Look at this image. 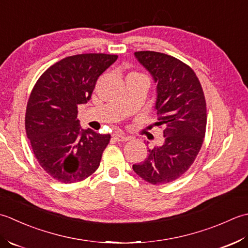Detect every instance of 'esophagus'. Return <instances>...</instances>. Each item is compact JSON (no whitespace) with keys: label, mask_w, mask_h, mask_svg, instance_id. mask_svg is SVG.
Instances as JSON below:
<instances>
[{"label":"esophagus","mask_w":248,"mask_h":248,"mask_svg":"<svg viewBox=\"0 0 248 248\" xmlns=\"http://www.w3.org/2000/svg\"><path fill=\"white\" fill-rule=\"evenodd\" d=\"M113 139L119 141V142H126V141H128L130 139V136L117 133V134H113Z\"/></svg>","instance_id":"esophagus-1"}]
</instances>
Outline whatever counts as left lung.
Segmentation results:
<instances>
[{
	"label": "left lung",
	"mask_w": 248,
	"mask_h": 248,
	"mask_svg": "<svg viewBox=\"0 0 248 248\" xmlns=\"http://www.w3.org/2000/svg\"><path fill=\"white\" fill-rule=\"evenodd\" d=\"M135 55L157 83L156 125L164 128L165 142L149 149L148 157L133 165V169L151 184H167L189 169L203 143L204 93L194 70L179 59L155 51H137Z\"/></svg>",
	"instance_id": "1"
}]
</instances>
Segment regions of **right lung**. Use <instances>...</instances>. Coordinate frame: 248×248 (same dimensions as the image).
Instances as JSON below:
<instances>
[{
	"mask_svg": "<svg viewBox=\"0 0 248 248\" xmlns=\"http://www.w3.org/2000/svg\"><path fill=\"white\" fill-rule=\"evenodd\" d=\"M115 54L67 57L45 70L25 111V131L39 165L64 184L83 181L99 167L111 136L80 129L78 106L88 103L100 75Z\"/></svg>",
	"mask_w": 248,
	"mask_h": 248,
	"instance_id": "right-lung-1",
	"label": "right lung"
}]
</instances>
